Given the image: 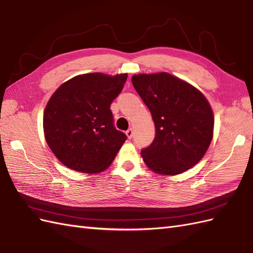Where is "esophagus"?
<instances>
[{
  "mask_svg": "<svg viewBox=\"0 0 253 253\" xmlns=\"http://www.w3.org/2000/svg\"><path fill=\"white\" fill-rule=\"evenodd\" d=\"M126 134H127L128 139H131L132 136H133V129H132V128H129L128 130L126 131Z\"/></svg>",
  "mask_w": 253,
  "mask_h": 253,
  "instance_id": "esophagus-1",
  "label": "esophagus"
}]
</instances>
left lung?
Segmentation results:
<instances>
[{"label":"left lung","mask_w":253,"mask_h":253,"mask_svg":"<svg viewBox=\"0 0 253 253\" xmlns=\"http://www.w3.org/2000/svg\"><path fill=\"white\" fill-rule=\"evenodd\" d=\"M155 124V138L141 155L150 169L179 174L195 166L208 150L214 119L207 99L195 87L168 73L131 78Z\"/></svg>","instance_id":"1"}]
</instances>
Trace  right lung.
<instances>
[{
    "mask_svg": "<svg viewBox=\"0 0 253 253\" xmlns=\"http://www.w3.org/2000/svg\"><path fill=\"white\" fill-rule=\"evenodd\" d=\"M127 74L79 75L54 92L46 105V142L63 165L85 173L108 168L127 136L114 126L110 107Z\"/></svg>",
    "mask_w": 253,
    "mask_h": 253,
    "instance_id": "obj_1",
    "label": "right lung"
}]
</instances>
